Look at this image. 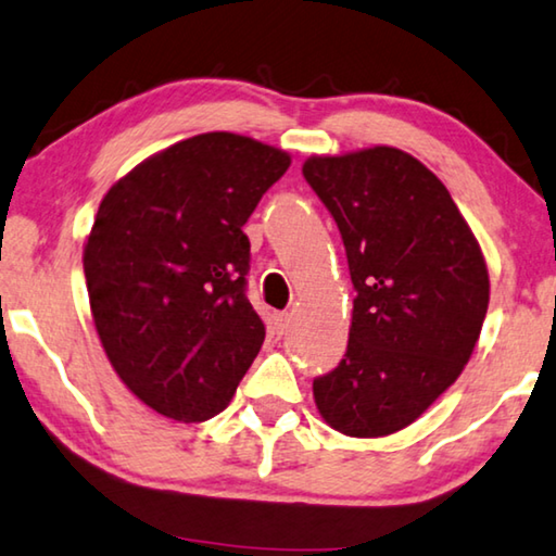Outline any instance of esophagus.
<instances>
[{
    "instance_id": "esophagus-1",
    "label": "esophagus",
    "mask_w": 556,
    "mask_h": 556,
    "mask_svg": "<svg viewBox=\"0 0 556 556\" xmlns=\"http://www.w3.org/2000/svg\"><path fill=\"white\" fill-rule=\"evenodd\" d=\"M290 318H293V315H290L288 311H283V313H276V328H278V332H286V330H288V326H290Z\"/></svg>"
}]
</instances>
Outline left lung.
<instances>
[{
	"label": "left lung",
	"mask_w": 556,
	"mask_h": 556,
	"mask_svg": "<svg viewBox=\"0 0 556 556\" xmlns=\"http://www.w3.org/2000/svg\"><path fill=\"white\" fill-rule=\"evenodd\" d=\"M303 176L336 218L355 288L345 357L313 380L323 420L350 438L415 422L480 338L490 276L430 168L392 147L313 156Z\"/></svg>",
	"instance_id": "1"
}]
</instances>
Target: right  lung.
<instances>
[{
    "label": "right lung",
    "instance_id": "right-lung-1",
    "mask_svg": "<svg viewBox=\"0 0 556 556\" xmlns=\"http://www.w3.org/2000/svg\"><path fill=\"white\" fill-rule=\"evenodd\" d=\"M290 156L249 136L199 134L111 186L84 245L93 326L118 378L170 420L233 397L266 326L245 295V220Z\"/></svg>",
    "mask_w": 556,
    "mask_h": 556
}]
</instances>
